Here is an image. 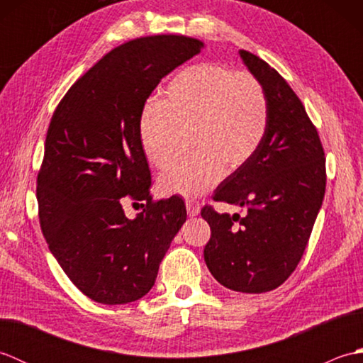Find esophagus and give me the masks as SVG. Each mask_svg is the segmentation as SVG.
Returning a JSON list of instances; mask_svg holds the SVG:
<instances>
[{
    "label": "esophagus",
    "mask_w": 363,
    "mask_h": 363,
    "mask_svg": "<svg viewBox=\"0 0 363 363\" xmlns=\"http://www.w3.org/2000/svg\"><path fill=\"white\" fill-rule=\"evenodd\" d=\"M186 207H187V212H189L190 217H196V215L199 213V211H201V207H199V204L196 201H191V199H187Z\"/></svg>",
    "instance_id": "34e87169"
}]
</instances>
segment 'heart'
<instances>
[{
    "mask_svg": "<svg viewBox=\"0 0 363 363\" xmlns=\"http://www.w3.org/2000/svg\"><path fill=\"white\" fill-rule=\"evenodd\" d=\"M267 125V96L252 74L196 64L169 81L162 103L143 107L137 135L145 157L164 167L173 157L179 130L191 128L195 151L173 160L159 179L164 194L191 198L213 187L225 168L233 172L246 164L264 140Z\"/></svg>",
    "mask_w": 363,
    "mask_h": 363,
    "instance_id": "heart-1",
    "label": "heart"
}]
</instances>
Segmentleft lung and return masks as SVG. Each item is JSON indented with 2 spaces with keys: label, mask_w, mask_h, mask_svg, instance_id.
Wrapping results in <instances>:
<instances>
[{
  "label": "left lung",
  "mask_w": 363,
  "mask_h": 363,
  "mask_svg": "<svg viewBox=\"0 0 363 363\" xmlns=\"http://www.w3.org/2000/svg\"><path fill=\"white\" fill-rule=\"evenodd\" d=\"M265 91L268 125L254 156L215 190V201L245 207L243 217L206 206L204 260L226 289L265 293L287 281L309 242L326 190L325 151L303 103L265 60L238 51Z\"/></svg>",
  "instance_id": "1"
}]
</instances>
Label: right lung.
<instances>
[{
    "label": "right lung",
    "instance_id": "right-lung-1",
    "mask_svg": "<svg viewBox=\"0 0 363 363\" xmlns=\"http://www.w3.org/2000/svg\"><path fill=\"white\" fill-rule=\"evenodd\" d=\"M201 48L184 35L120 45L73 84L52 113L37 176L40 228L65 274L96 303L145 296L187 220L179 196L151 199L137 121L160 79ZM123 196L147 201L133 220L122 211Z\"/></svg>",
    "mask_w": 363,
    "mask_h": 363
}]
</instances>
